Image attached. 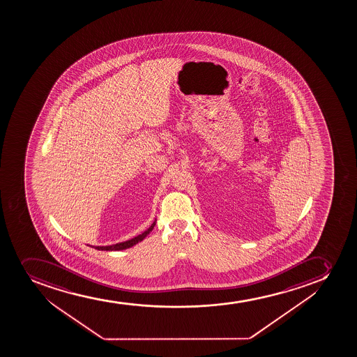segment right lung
Here are the masks:
<instances>
[{
  "label": "right lung",
  "mask_w": 357,
  "mask_h": 357,
  "mask_svg": "<svg viewBox=\"0 0 357 357\" xmlns=\"http://www.w3.org/2000/svg\"><path fill=\"white\" fill-rule=\"evenodd\" d=\"M155 225V220L152 223L151 226L149 227L148 229L145 230L144 233L139 234L138 236L134 237V238H131V240L124 241V242H121V243L112 244V245H106V247H93L94 249H98V250H103V251H119V250H124V249H128V248L134 247L135 244H137L138 242H141V241L144 240L145 237L148 236L150 231L153 229V227Z\"/></svg>",
  "instance_id": "1"
}]
</instances>
